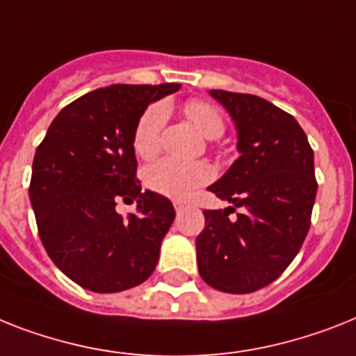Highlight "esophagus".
Wrapping results in <instances>:
<instances>
[{"label": "esophagus", "instance_id": "1", "mask_svg": "<svg viewBox=\"0 0 356 356\" xmlns=\"http://www.w3.org/2000/svg\"><path fill=\"white\" fill-rule=\"evenodd\" d=\"M185 207H187V205H185L184 202H175V209H176V213H181V211H184Z\"/></svg>", "mask_w": 356, "mask_h": 356}]
</instances>
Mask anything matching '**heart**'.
Returning a JSON list of instances; mask_svg holds the SVG:
<instances>
[{
    "label": "heart",
    "instance_id": "1",
    "mask_svg": "<svg viewBox=\"0 0 356 356\" xmlns=\"http://www.w3.org/2000/svg\"><path fill=\"white\" fill-rule=\"evenodd\" d=\"M185 116L207 140H216L224 134V116L214 105L191 99L184 107ZM167 122V107L154 104L140 116L132 136V147L138 156L151 160L161 147V132ZM213 178V169L205 161H181L176 158H161L143 172V181L151 191L169 198H187V196Z\"/></svg>",
    "mask_w": 356,
    "mask_h": 356
}]
</instances>
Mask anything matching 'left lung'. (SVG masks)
Returning <instances> with one entry per match:
<instances>
[{"instance_id": "left-lung-1", "label": "left lung", "mask_w": 356, "mask_h": 356, "mask_svg": "<svg viewBox=\"0 0 356 356\" xmlns=\"http://www.w3.org/2000/svg\"><path fill=\"white\" fill-rule=\"evenodd\" d=\"M236 127L240 156L207 189L233 207L204 211L196 238L200 277L224 293L277 280L300 251L316 198L315 156L291 114L252 94L209 90ZM240 207L236 220L228 211Z\"/></svg>"}]
</instances>
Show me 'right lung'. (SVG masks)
Returning <instances> with one entry per match:
<instances>
[{
	"label": "right lung",
	"mask_w": 356,
	"mask_h": 356,
	"mask_svg": "<svg viewBox=\"0 0 356 356\" xmlns=\"http://www.w3.org/2000/svg\"><path fill=\"white\" fill-rule=\"evenodd\" d=\"M178 83L108 85L67 105L32 161L31 204L47 254L94 293H118L151 277L176 213L136 181L134 129L145 108ZM120 199L136 201L127 219Z\"/></svg>",
	"instance_id": "1"
}]
</instances>
